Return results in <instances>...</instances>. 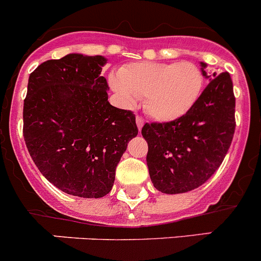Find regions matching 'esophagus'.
<instances>
[{"label": "esophagus", "mask_w": 261, "mask_h": 261, "mask_svg": "<svg viewBox=\"0 0 261 261\" xmlns=\"http://www.w3.org/2000/svg\"><path fill=\"white\" fill-rule=\"evenodd\" d=\"M136 121H137V126H138V129H142V126H143V124H145V119L142 118V116H140V115H137L136 116Z\"/></svg>", "instance_id": "34e87169"}]
</instances>
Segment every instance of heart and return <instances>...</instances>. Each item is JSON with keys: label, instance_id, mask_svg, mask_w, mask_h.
Wrapping results in <instances>:
<instances>
[{"label": "heart", "instance_id": "b5f03b06", "mask_svg": "<svg viewBox=\"0 0 261 261\" xmlns=\"http://www.w3.org/2000/svg\"><path fill=\"white\" fill-rule=\"evenodd\" d=\"M114 91L126 106L145 98V110L156 120L182 116L195 103L202 86V74L192 63H132L110 76Z\"/></svg>", "mask_w": 261, "mask_h": 261}]
</instances>
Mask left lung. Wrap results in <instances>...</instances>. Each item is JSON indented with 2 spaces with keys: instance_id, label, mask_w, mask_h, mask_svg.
<instances>
[{
  "instance_id": "obj_1",
  "label": "left lung",
  "mask_w": 261,
  "mask_h": 261,
  "mask_svg": "<svg viewBox=\"0 0 261 261\" xmlns=\"http://www.w3.org/2000/svg\"><path fill=\"white\" fill-rule=\"evenodd\" d=\"M209 83L186 114L165 123H146L150 178L164 193L200 187L218 170L232 143L236 97L228 71L207 75Z\"/></svg>"
}]
</instances>
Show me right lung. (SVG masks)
Returning a JSON list of instances; mask_svg holds the SVG:
<instances>
[{
	"instance_id": "1",
	"label": "right lung",
	"mask_w": 261,
	"mask_h": 261,
	"mask_svg": "<svg viewBox=\"0 0 261 261\" xmlns=\"http://www.w3.org/2000/svg\"><path fill=\"white\" fill-rule=\"evenodd\" d=\"M102 56L66 55L32 71L23 109L31 158L48 182L87 198L108 195L116 165L138 133L136 115L108 101Z\"/></svg>"
}]
</instances>
